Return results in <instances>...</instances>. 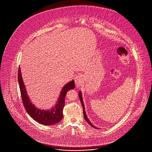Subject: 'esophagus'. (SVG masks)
I'll use <instances>...</instances> for the list:
<instances>
[{
    "label": "esophagus",
    "instance_id": "34e87169",
    "mask_svg": "<svg viewBox=\"0 0 152 152\" xmlns=\"http://www.w3.org/2000/svg\"><path fill=\"white\" fill-rule=\"evenodd\" d=\"M83 81V78L81 75H77L75 78V83L77 87H79L82 84Z\"/></svg>",
    "mask_w": 152,
    "mask_h": 152
}]
</instances>
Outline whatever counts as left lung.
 <instances>
[{
	"label": "left lung",
	"mask_w": 152,
	"mask_h": 152,
	"mask_svg": "<svg viewBox=\"0 0 152 152\" xmlns=\"http://www.w3.org/2000/svg\"><path fill=\"white\" fill-rule=\"evenodd\" d=\"M78 96H79V98H80V101H81V104H82V105H83V112H84V118H85V120H86V121L91 126V127H94V128H95V129H97V128H96V127H94V125H93V124L90 122V121L89 120V119L88 118V117H87V114H86V111H85V107H84V103H83V97H82V94H81V92H79V93H78Z\"/></svg>",
	"instance_id": "8db88e82"
}]
</instances>
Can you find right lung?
Wrapping results in <instances>:
<instances>
[{
  "label": "right lung",
  "instance_id": "add662e5",
  "mask_svg": "<svg viewBox=\"0 0 152 152\" xmlns=\"http://www.w3.org/2000/svg\"><path fill=\"white\" fill-rule=\"evenodd\" d=\"M18 82L20 95L24 107L28 114L38 123L44 125H53L59 123L63 118V109L65 105V98L66 93L75 88V83L72 80L66 84L62 89L58 102L55 106L50 110H40L30 101L22 77L20 66L18 69Z\"/></svg>",
  "mask_w": 152,
  "mask_h": 152
}]
</instances>
